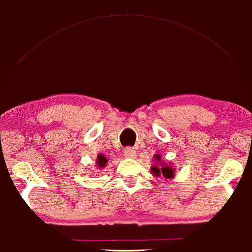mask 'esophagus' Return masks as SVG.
Instances as JSON below:
<instances>
[{"mask_svg": "<svg viewBox=\"0 0 252 252\" xmlns=\"http://www.w3.org/2000/svg\"><path fill=\"white\" fill-rule=\"evenodd\" d=\"M136 154V151L135 148L133 147H125V150H124V155H125V158H134Z\"/></svg>", "mask_w": 252, "mask_h": 252, "instance_id": "esophagus-1", "label": "esophagus"}]
</instances>
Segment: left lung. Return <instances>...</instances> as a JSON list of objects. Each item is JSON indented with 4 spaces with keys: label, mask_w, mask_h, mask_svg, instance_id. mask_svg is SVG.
Instances as JSON below:
<instances>
[{
    "label": "left lung",
    "mask_w": 252,
    "mask_h": 252,
    "mask_svg": "<svg viewBox=\"0 0 252 252\" xmlns=\"http://www.w3.org/2000/svg\"><path fill=\"white\" fill-rule=\"evenodd\" d=\"M155 158H158V160H160V158L158 155H156ZM152 172L154 173L155 176H159L162 174V176H164L165 179H172V177L174 176V170H173V167L171 166H164L160 168V170H158V166H154L152 168Z\"/></svg>",
    "instance_id": "obj_1"
}]
</instances>
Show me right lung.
I'll return each instance as SVG.
<instances>
[{"mask_svg": "<svg viewBox=\"0 0 252 252\" xmlns=\"http://www.w3.org/2000/svg\"><path fill=\"white\" fill-rule=\"evenodd\" d=\"M106 163H107V158H105L104 155H98V158H97V165L99 167H104L105 165H106Z\"/></svg>", "mask_w": 252, "mask_h": 252, "instance_id": "right-lung-1", "label": "right lung"}]
</instances>
